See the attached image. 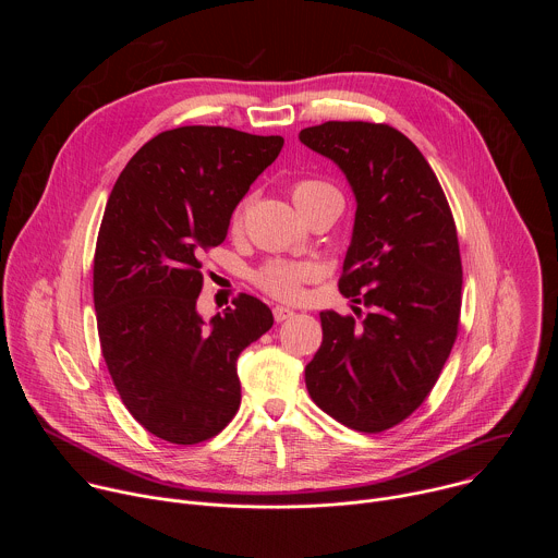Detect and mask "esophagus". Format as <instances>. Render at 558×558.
Wrapping results in <instances>:
<instances>
[{
    "instance_id": "34e87169",
    "label": "esophagus",
    "mask_w": 558,
    "mask_h": 558,
    "mask_svg": "<svg viewBox=\"0 0 558 558\" xmlns=\"http://www.w3.org/2000/svg\"><path fill=\"white\" fill-rule=\"evenodd\" d=\"M291 315H293V311H291V308H287V306H276V308H274L276 323H284V320H289Z\"/></svg>"
}]
</instances>
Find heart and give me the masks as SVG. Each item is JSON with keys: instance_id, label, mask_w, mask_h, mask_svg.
Wrapping results in <instances>:
<instances>
[{"instance_id": "1", "label": "heart", "mask_w": 558, "mask_h": 558, "mask_svg": "<svg viewBox=\"0 0 558 558\" xmlns=\"http://www.w3.org/2000/svg\"><path fill=\"white\" fill-rule=\"evenodd\" d=\"M336 190L327 183L320 181H300L293 185V201L300 207H304L306 203H311L313 198L323 196V194H333ZM338 194V192H336ZM247 203H243L233 211L231 225L238 229L243 225V216H245ZM320 276V267L313 263H291V260H271L267 263L258 274H256V282L263 291L271 293L274 298L280 300H298L302 295V284L311 282Z\"/></svg>"}]
</instances>
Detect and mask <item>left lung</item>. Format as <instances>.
<instances>
[{
  "instance_id": "left-lung-1",
  "label": "left lung",
  "mask_w": 558,
  "mask_h": 558,
  "mask_svg": "<svg viewBox=\"0 0 558 558\" xmlns=\"http://www.w3.org/2000/svg\"><path fill=\"white\" fill-rule=\"evenodd\" d=\"M300 141L347 177L357 209L340 293L371 308L323 311L304 368L311 400L340 424L381 433L435 386L457 338L461 258L444 190L411 138L384 123L327 121Z\"/></svg>"
}]
</instances>
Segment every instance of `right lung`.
<instances>
[{
    "label": "right lung",
    "mask_w": 558,
    "mask_h": 558,
    "mask_svg": "<svg viewBox=\"0 0 558 558\" xmlns=\"http://www.w3.org/2000/svg\"><path fill=\"white\" fill-rule=\"evenodd\" d=\"M282 145L220 125L168 130L130 158L108 198L95 254L101 351L123 404L158 439L205 441L241 407L238 355L274 313L241 293L203 320L198 256L225 241L235 205Z\"/></svg>",
    "instance_id": "right-lung-1"
}]
</instances>
